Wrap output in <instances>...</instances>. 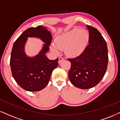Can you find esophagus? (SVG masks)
<instances>
[{
  "label": "esophagus",
  "instance_id": "obj_1",
  "mask_svg": "<svg viewBox=\"0 0 120 120\" xmlns=\"http://www.w3.org/2000/svg\"><path fill=\"white\" fill-rule=\"evenodd\" d=\"M64 60V59L63 57H59V63H60L61 61H63Z\"/></svg>",
  "mask_w": 120,
  "mask_h": 120
}]
</instances>
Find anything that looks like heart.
I'll return each instance as SVG.
<instances>
[{
    "label": "heart",
    "instance_id": "1",
    "mask_svg": "<svg viewBox=\"0 0 120 120\" xmlns=\"http://www.w3.org/2000/svg\"><path fill=\"white\" fill-rule=\"evenodd\" d=\"M89 34L85 30L74 29L60 35L55 39V44L51 46L52 51L59 53V50L65 49L68 55L76 57L82 54L87 46Z\"/></svg>",
    "mask_w": 120,
    "mask_h": 120
}]
</instances>
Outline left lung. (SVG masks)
Masks as SVG:
<instances>
[{"label": "left lung", "mask_w": 120, "mask_h": 120, "mask_svg": "<svg viewBox=\"0 0 120 120\" xmlns=\"http://www.w3.org/2000/svg\"><path fill=\"white\" fill-rule=\"evenodd\" d=\"M89 44L82 54L72 59L69 78L71 84L81 89L97 85L106 72L109 57L107 44L101 33L94 27L86 25Z\"/></svg>", "instance_id": "obj_1"}]
</instances>
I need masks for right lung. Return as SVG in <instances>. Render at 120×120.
Masks as SVG:
<instances>
[{"label":"right lung","instance_id":"obj_1","mask_svg":"<svg viewBox=\"0 0 120 120\" xmlns=\"http://www.w3.org/2000/svg\"><path fill=\"white\" fill-rule=\"evenodd\" d=\"M28 37H38L45 43L39 54L33 58L26 56L24 52ZM51 40L50 32L39 25L26 29L14 43L10 60L11 74L17 84L25 90L35 92L44 89L52 71L58 66V58L51 60L45 55Z\"/></svg>","mask_w":120,"mask_h":120}]
</instances>
